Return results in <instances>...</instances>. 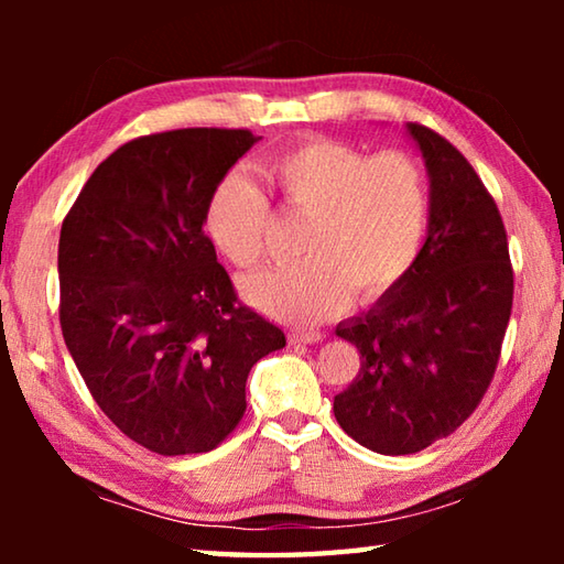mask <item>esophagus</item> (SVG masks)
<instances>
[{
  "label": "esophagus",
  "instance_id": "1",
  "mask_svg": "<svg viewBox=\"0 0 564 564\" xmlns=\"http://www.w3.org/2000/svg\"><path fill=\"white\" fill-rule=\"evenodd\" d=\"M289 340L293 343H321L323 340V333H318V330H293V333H289Z\"/></svg>",
  "mask_w": 564,
  "mask_h": 564
}]
</instances>
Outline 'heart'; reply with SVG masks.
<instances>
[{
  "label": "heart",
  "instance_id": "1",
  "mask_svg": "<svg viewBox=\"0 0 564 564\" xmlns=\"http://www.w3.org/2000/svg\"><path fill=\"white\" fill-rule=\"evenodd\" d=\"M283 206L308 216L303 263L281 265L243 281V295L275 321L313 326L338 316L352 293L383 299L413 271L423 251L431 188L420 161L390 149L370 156L358 147L316 137L285 147L265 164ZM212 243L236 269L263 259L271 202L243 176L214 188L204 212Z\"/></svg>",
  "mask_w": 564,
  "mask_h": 564
}]
</instances>
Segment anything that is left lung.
Returning <instances> with one entry per match:
<instances>
[{"label": "left lung", "mask_w": 564, "mask_h": 564, "mask_svg": "<svg viewBox=\"0 0 564 564\" xmlns=\"http://www.w3.org/2000/svg\"><path fill=\"white\" fill-rule=\"evenodd\" d=\"M431 176L427 238L413 271L336 336L360 370L333 400L352 441L410 455L455 433L488 393L512 311V263L498 204L460 151L408 123Z\"/></svg>", "instance_id": "obj_1"}]
</instances>
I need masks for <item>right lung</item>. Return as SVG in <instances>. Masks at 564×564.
I'll return each mask as SVG.
<instances>
[{
	"mask_svg": "<svg viewBox=\"0 0 564 564\" xmlns=\"http://www.w3.org/2000/svg\"><path fill=\"white\" fill-rule=\"evenodd\" d=\"M259 137L149 133L101 161L59 236V323L91 398L159 455L208 453L246 413V378L285 346L238 301L204 234L214 188Z\"/></svg>",
	"mask_w": 564,
	"mask_h": 564,
	"instance_id": "right-lung-1",
	"label": "right lung"
}]
</instances>
